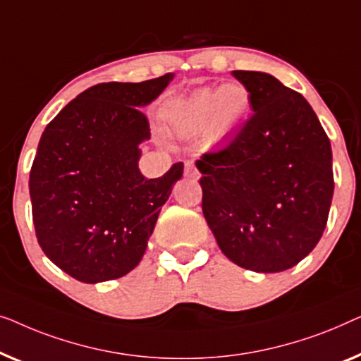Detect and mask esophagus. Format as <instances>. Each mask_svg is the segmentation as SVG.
<instances>
[{"mask_svg":"<svg viewBox=\"0 0 361 361\" xmlns=\"http://www.w3.org/2000/svg\"><path fill=\"white\" fill-rule=\"evenodd\" d=\"M185 176H188V178H192V180L200 178V171L196 170V166L191 160L185 161Z\"/></svg>","mask_w":361,"mask_h":361,"instance_id":"obj_1","label":"esophagus"}]
</instances>
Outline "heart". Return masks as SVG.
Segmentation results:
<instances>
[{
    "mask_svg": "<svg viewBox=\"0 0 361 361\" xmlns=\"http://www.w3.org/2000/svg\"><path fill=\"white\" fill-rule=\"evenodd\" d=\"M248 94L240 86L201 90L175 109V126L183 132H197L209 126V134L222 139L245 119Z\"/></svg>",
    "mask_w": 361,
    "mask_h": 361,
    "instance_id": "1",
    "label": "heart"
}]
</instances>
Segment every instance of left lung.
<instances>
[{
	"instance_id": "left-lung-1",
	"label": "left lung",
	"mask_w": 361,
	"mask_h": 361,
	"mask_svg": "<svg viewBox=\"0 0 361 361\" xmlns=\"http://www.w3.org/2000/svg\"><path fill=\"white\" fill-rule=\"evenodd\" d=\"M253 111L196 160L202 214L222 253L257 273L298 265L321 240L334 196L331 140L302 94L270 73L232 72Z\"/></svg>"
}]
</instances>
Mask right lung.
<instances>
[{
    "mask_svg": "<svg viewBox=\"0 0 361 361\" xmlns=\"http://www.w3.org/2000/svg\"><path fill=\"white\" fill-rule=\"evenodd\" d=\"M173 77L91 86L42 132L29 176L35 235L49 260L75 280H116L144 257L183 164L160 178L140 173V144L150 139L140 109Z\"/></svg>",
    "mask_w": 361,
    "mask_h": 361,
    "instance_id": "obj_1",
    "label": "right lung"
}]
</instances>
